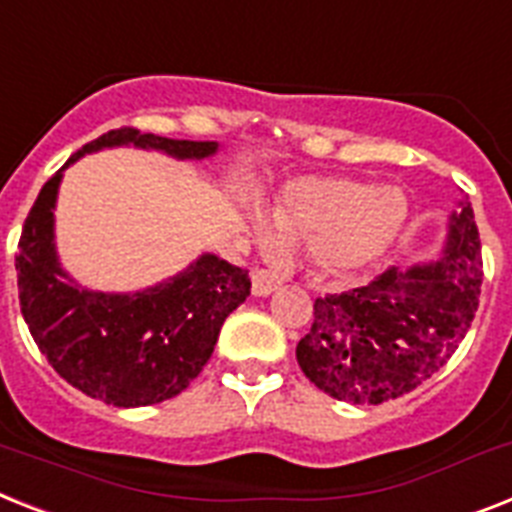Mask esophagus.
<instances>
[{"label":"esophagus","mask_w":512,"mask_h":512,"mask_svg":"<svg viewBox=\"0 0 512 512\" xmlns=\"http://www.w3.org/2000/svg\"><path fill=\"white\" fill-rule=\"evenodd\" d=\"M278 286H281V278L276 273H270V270L263 268L252 270V294L255 297H268V294L276 292Z\"/></svg>","instance_id":"1"}]
</instances>
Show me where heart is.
<instances>
[{"label":"heart","instance_id":"1","mask_svg":"<svg viewBox=\"0 0 512 512\" xmlns=\"http://www.w3.org/2000/svg\"><path fill=\"white\" fill-rule=\"evenodd\" d=\"M407 220V199L397 186L365 184L352 176H299L281 186L268 223L252 218L257 244L302 242L307 257L328 278H355L397 244Z\"/></svg>","mask_w":512,"mask_h":512}]
</instances>
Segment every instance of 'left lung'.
<instances>
[{"label":"left lung","instance_id":"obj_1","mask_svg":"<svg viewBox=\"0 0 512 512\" xmlns=\"http://www.w3.org/2000/svg\"><path fill=\"white\" fill-rule=\"evenodd\" d=\"M481 242L468 197L447 218L439 257L352 292L315 299L297 363L328 397L381 405L434 376L471 328L481 294Z\"/></svg>","mask_w":512,"mask_h":512}]
</instances>
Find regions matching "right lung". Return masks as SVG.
I'll return each instance as SVG.
<instances>
[{"instance_id":"add662e5","label":"right lung","mask_w":512,"mask_h":512,"mask_svg":"<svg viewBox=\"0 0 512 512\" xmlns=\"http://www.w3.org/2000/svg\"><path fill=\"white\" fill-rule=\"evenodd\" d=\"M134 147L197 162L220 152L218 141L165 139L136 128L107 131L70 157L33 202L20 234V313L41 355L70 386L115 407L157 405L199 376L220 326L249 297L244 268L202 252L176 276L136 292H99L62 268L54 210L65 170L83 155Z\"/></svg>"}]
</instances>
